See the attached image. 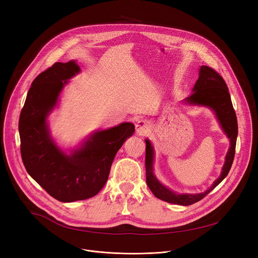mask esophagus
I'll list each match as a JSON object with an SVG mask.
<instances>
[{
	"label": "esophagus",
	"mask_w": 258,
	"mask_h": 258,
	"mask_svg": "<svg viewBox=\"0 0 258 258\" xmlns=\"http://www.w3.org/2000/svg\"><path fill=\"white\" fill-rule=\"evenodd\" d=\"M149 128H150V125H149V122L147 120L140 119L136 123V133L140 136L146 135L149 132Z\"/></svg>",
	"instance_id": "esophagus-1"
}]
</instances>
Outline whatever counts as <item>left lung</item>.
Instances as JSON below:
<instances>
[{"instance_id":"obj_1","label":"left lung","mask_w":258,"mask_h":258,"mask_svg":"<svg viewBox=\"0 0 258 258\" xmlns=\"http://www.w3.org/2000/svg\"><path fill=\"white\" fill-rule=\"evenodd\" d=\"M187 106L207 107L212 110L220 124V127L229 139V148L225 155L224 165L220 176L213 182L209 188L200 194H177L159 182L153 172L154 148L148 139L146 143V182L149 189L159 200L170 204L189 206L206 197L227 176L233 157H235L236 143L238 137V121L236 112L233 110L228 88L223 78L212 68L202 66L199 71V79L197 80L192 93L183 102Z\"/></svg>"}]
</instances>
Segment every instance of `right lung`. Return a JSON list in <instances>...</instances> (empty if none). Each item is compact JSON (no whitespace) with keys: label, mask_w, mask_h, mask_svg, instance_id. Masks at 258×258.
Returning a JSON list of instances; mask_svg holds the SVG:
<instances>
[{"label":"right lung","mask_w":258,"mask_h":258,"mask_svg":"<svg viewBox=\"0 0 258 258\" xmlns=\"http://www.w3.org/2000/svg\"><path fill=\"white\" fill-rule=\"evenodd\" d=\"M81 72L76 60L55 62L33 81L19 117L20 152L29 175L52 198L72 203L95 197L106 184L115 155L133 136L123 122L97 131L69 153L53 140L48 116L69 80Z\"/></svg>","instance_id":"add662e5"}]
</instances>
